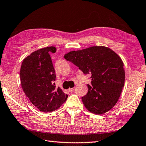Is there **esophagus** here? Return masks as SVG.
<instances>
[{"instance_id":"1","label":"esophagus","mask_w":146,"mask_h":146,"mask_svg":"<svg viewBox=\"0 0 146 146\" xmlns=\"http://www.w3.org/2000/svg\"><path fill=\"white\" fill-rule=\"evenodd\" d=\"M74 89H75V87H73V88H69V89H68V90H69V92H72L74 90Z\"/></svg>"}]
</instances>
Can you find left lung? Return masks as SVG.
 <instances>
[{
    "mask_svg": "<svg viewBox=\"0 0 146 146\" xmlns=\"http://www.w3.org/2000/svg\"><path fill=\"white\" fill-rule=\"evenodd\" d=\"M64 57L84 74L91 75V86L87 84L88 92L82 98L86 108L98 115L110 111L117 102L124 86L125 71L121 58L104 46L72 50Z\"/></svg>",
    "mask_w": 146,
    "mask_h": 146,
    "instance_id": "obj_1",
    "label": "left lung"
}]
</instances>
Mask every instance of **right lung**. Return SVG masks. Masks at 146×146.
<instances>
[{
  "label": "right lung",
  "instance_id": "right-lung-1",
  "mask_svg": "<svg viewBox=\"0 0 146 146\" xmlns=\"http://www.w3.org/2000/svg\"><path fill=\"white\" fill-rule=\"evenodd\" d=\"M56 51V48L51 46L33 52L22 61L20 70L22 89L32 104L42 112L56 111L68 97L54 83L56 76L49 54Z\"/></svg>",
  "mask_w": 146,
  "mask_h": 146
}]
</instances>
